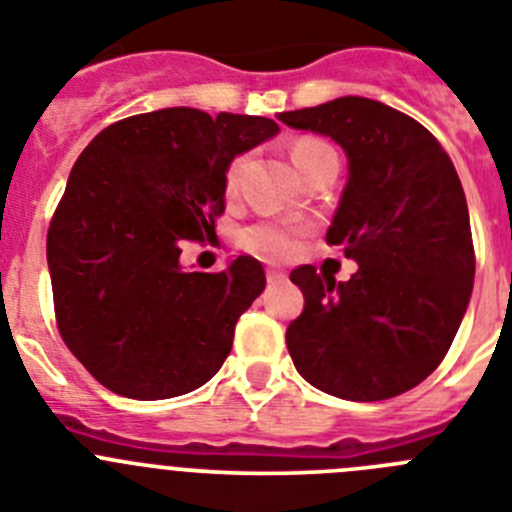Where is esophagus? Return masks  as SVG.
Returning a JSON list of instances; mask_svg holds the SVG:
<instances>
[{"label": "esophagus", "instance_id": "1", "mask_svg": "<svg viewBox=\"0 0 512 512\" xmlns=\"http://www.w3.org/2000/svg\"><path fill=\"white\" fill-rule=\"evenodd\" d=\"M266 279H269V284H282L284 279H287V274H284V271H277V269H269L266 271Z\"/></svg>", "mask_w": 512, "mask_h": 512}]
</instances>
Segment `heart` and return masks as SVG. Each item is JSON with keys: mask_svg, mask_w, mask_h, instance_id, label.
Instances as JSON below:
<instances>
[{"mask_svg": "<svg viewBox=\"0 0 512 512\" xmlns=\"http://www.w3.org/2000/svg\"><path fill=\"white\" fill-rule=\"evenodd\" d=\"M330 153V146H325L323 140L318 138H300L295 140L292 146V161L300 169V174L305 176L310 171V166L318 161L320 156ZM243 169H246V158L238 156L230 161L228 171H225V192L228 197H235L238 189H241ZM305 233L302 225L295 223H279V220H261V223L248 225L241 233V246L246 248L253 256H261V259L269 261H284L289 256H295L297 241L300 235Z\"/></svg>", "mask_w": 512, "mask_h": 512, "instance_id": "heart-1", "label": "heart"}]
</instances>
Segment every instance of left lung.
I'll return each instance as SVG.
<instances>
[{"instance_id": "left-lung-1", "label": "left lung", "mask_w": 512, "mask_h": 512, "mask_svg": "<svg viewBox=\"0 0 512 512\" xmlns=\"http://www.w3.org/2000/svg\"><path fill=\"white\" fill-rule=\"evenodd\" d=\"M330 135L348 182L325 241L359 271L348 282L300 266L305 310L287 328L297 372L318 390L377 402L413 390L443 361L467 312L474 243L449 153L418 120L366 97L282 112Z\"/></svg>"}]
</instances>
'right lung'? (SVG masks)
Returning a JSON list of instances; mask_svg holds the SVG:
<instances>
[{
  "mask_svg": "<svg viewBox=\"0 0 512 512\" xmlns=\"http://www.w3.org/2000/svg\"><path fill=\"white\" fill-rule=\"evenodd\" d=\"M277 130L269 117L169 107L112 122L84 148L48 228V269L58 333L107 390L187 395L228 359L264 266L238 256L187 271L179 256L215 235L230 161Z\"/></svg>",
  "mask_w": 512,
  "mask_h": 512,
  "instance_id": "obj_1",
  "label": "right lung"
}]
</instances>
